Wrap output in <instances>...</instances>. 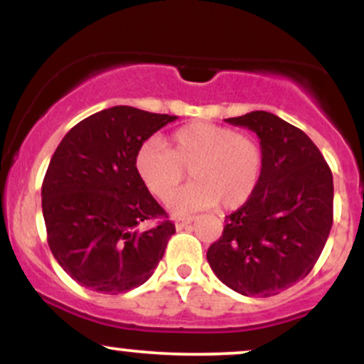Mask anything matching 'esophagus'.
Returning a JSON list of instances; mask_svg holds the SVG:
<instances>
[{"instance_id":"1","label":"esophagus","mask_w":364,"mask_h":364,"mask_svg":"<svg viewBox=\"0 0 364 364\" xmlns=\"http://www.w3.org/2000/svg\"><path fill=\"white\" fill-rule=\"evenodd\" d=\"M193 220H195L193 215H190V217H178V219H176V229H183V228H185V225L193 223Z\"/></svg>"}]
</instances>
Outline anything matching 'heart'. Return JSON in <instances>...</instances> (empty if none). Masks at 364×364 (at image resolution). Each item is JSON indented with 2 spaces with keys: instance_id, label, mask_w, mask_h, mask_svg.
Returning a JSON list of instances; mask_svg holds the SVG:
<instances>
[{
  "instance_id": "1",
  "label": "heart",
  "mask_w": 364,
  "mask_h": 364,
  "mask_svg": "<svg viewBox=\"0 0 364 364\" xmlns=\"http://www.w3.org/2000/svg\"><path fill=\"white\" fill-rule=\"evenodd\" d=\"M191 171L194 181L173 196L174 214L210 208L243 207L252 198L263 173L260 144L250 135L219 124L195 123L171 135L169 149L150 139L135 154V171L144 186L159 200H168Z\"/></svg>"
}]
</instances>
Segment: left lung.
Wrapping results in <instances>:
<instances>
[{"label":"left lung","instance_id":"1","mask_svg":"<svg viewBox=\"0 0 364 364\" xmlns=\"http://www.w3.org/2000/svg\"><path fill=\"white\" fill-rule=\"evenodd\" d=\"M225 121L257 133L263 173L252 198L225 217L207 260L232 291L269 298L306 277L327 243L332 171L306 133L272 112L252 111Z\"/></svg>","mask_w":364,"mask_h":364}]
</instances>
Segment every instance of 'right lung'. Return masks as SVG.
Wrapping results in <instances>:
<instances>
[{
	"mask_svg": "<svg viewBox=\"0 0 364 364\" xmlns=\"http://www.w3.org/2000/svg\"><path fill=\"white\" fill-rule=\"evenodd\" d=\"M176 116L114 106L82 119L58 145L43 181L49 248L70 277L119 294L149 281L176 232L140 181L135 154ZM161 218L141 232L145 220Z\"/></svg>",
	"mask_w": 364,
	"mask_h": 364,
	"instance_id": "1",
	"label": "right lung"
}]
</instances>
